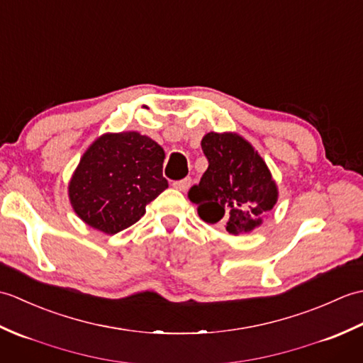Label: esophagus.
<instances>
[{
	"label": "esophagus",
	"mask_w": 363,
	"mask_h": 363,
	"mask_svg": "<svg viewBox=\"0 0 363 363\" xmlns=\"http://www.w3.org/2000/svg\"><path fill=\"white\" fill-rule=\"evenodd\" d=\"M190 186H191V179H190V177H186V179H182V181H176V182H173V187H174L176 190H179V191H186V190H189V189H190Z\"/></svg>",
	"instance_id": "obj_1"
}]
</instances>
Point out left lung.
I'll return each instance as SVG.
<instances>
[{
  "label": "left lung",
  "instance_id": "obj_1",
  "mask_svg": "<svg viewBox=\"0 0 363 363\" xmlns=\"http://www.w3.org/2000/svg\"><path fill=\"white\" fill-rule=\"evenodd\" d=\"M201 148L209 167L189 191L199 218L233 235L259 228L279 198L265 160L237 133H207Z\"/></svg>",
  "mask_w": 363,
  "mask_h": 363
}]
</instances>
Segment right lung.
<instances>
[{"label": "right lung", "mask_w": 363, "mask_h": 363, "mask_svg": "<svg viewBox=\"0 0 363 363\" xmlns=\"http://www.w3.org/2000/svg\"><path fill=\"white\" fill-rule=\"evenodd\" d=\"M165 151L137 130L106 133L82 154L68 182L74 213L107 235L133 226L168 187Z\"/></svg>", "instance_id": "obj_1"}]
</instances>
